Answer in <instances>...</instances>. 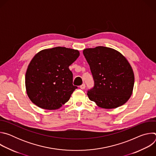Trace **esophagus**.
Wrapping results in <instances>:
<instances>
[{"instance_id": "obj_1", "label": "esophagus", "mask_w": 156, "mask_h": 156, "mask_svg": "<svg viewBox=\"0 0 156 156\" xmlns=\"http://www.w3.org/2000/svg\"><path fill=\"white\" fill-rule=\"evenodd\" d=\"M85 87H86V86H85V84H81V85L80 86V87L81 89V90H84V89L85 88Z\"/></svg>"}]
</instances>
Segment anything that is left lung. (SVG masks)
I'll return each mask as SVG.
<instances>
[{
  "label": "left lung",
  "instance_id": "1",
  "mask_svg": "<svg viewBox=\"0 0 156 156\" xmlns=\"http://www.w3.org/2000/svg\"><path fill=\"white\" fill-rule=\"evenodd\" d=\"M83 53L90 66L94 86L87 96L101 108L110 109L126 103L132 94L135 76L127 59L107 47L87 48Z\"/></svg>",
  "mask_w": 156,
  "mask_h": 156
}]
</instances>
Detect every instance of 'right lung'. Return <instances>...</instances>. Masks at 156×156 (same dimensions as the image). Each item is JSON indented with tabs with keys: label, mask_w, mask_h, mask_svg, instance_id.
<instances>
[{
	"label": "right lung",
	"mask_w": 156,
	"mask_h": 156,
	"mask_svg": "<svg viewBox=\"0 0 156 156\" xmlns=\"http://www.w3.org/2000/svg\"><path fill=\"white\" fill-rule=\"evenodd\" d=\"M79 55L78 50L56 47L42 50L34 56L25 75L27 93L33 104L41 108L55 110L69 101L77 88L73 85L69 66Z\"/></svg>",
	"instance_id": "obj_1"
}]
</instances>
